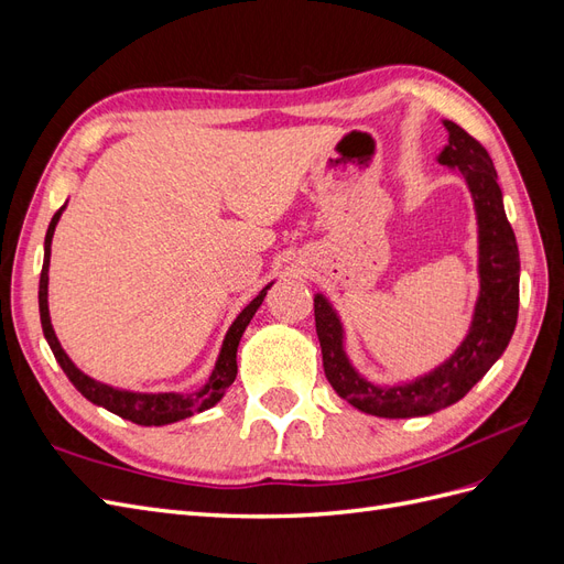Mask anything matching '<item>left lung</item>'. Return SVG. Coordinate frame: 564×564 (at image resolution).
Returning a JSON list of instances; mask_svg holds the SVG:
<instances>
[{
  "mask_svg": "<svg viewBox=\"0 0 564 564\" xmlns=\"http://www.w3.org/2000/svg\"><path fill=\"white\" fill-rule=\"evenodd\" d=\"M449 141L437 164L464 178L477 220V280L480 292L473 305L470 327L456 350L431 371L398 383H373L357 371L346 352V327L332 301L315 294V329L327 381L355 409L381 419H414L458 402L499 360L518 324L520 251L503 209L487 150L458 124L442 119Z\"/></svg>",
  "mask_w": 564,
  "mask_h": 564,
  "instance_id": "obj_1",
  "label": "left lung"
}]
</instances>
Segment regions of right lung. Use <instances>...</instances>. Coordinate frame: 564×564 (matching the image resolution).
I'll use <instances>...</instances> for the list:
<instances>
[{"label": "right lung", "instance_id": "add662e5", "mask_svg": "<svg viewBox=\"0 0 564 564\" xmlns=\"http://www.w3.org/2000/svg\"><path fill=\"white\" fill-rule=\"evenodd\" d=\"M65 207H67V202L54 214V218H51V224H48V230L44 237V265H42V275H40L42 332H44V338H46L51 352H54V357H56V362L65 371V377L70 379V383L82 392V395L89 402H94L96 406H104V409H108V412L122 416L131 423H139V425L176 423V421H183L193 414L207 412V409L218 404L220 400H224L226 390L230 388V383L237 377V346H240V338H242L245 329L249 327V322L256 315V311L261 308L268 289L275 282H268L259 292V296H256L249 305H245V311L235 317V322L230 324V329L224 338V346H220V350H218L212 377L202 388H197L193 392H133V390L100 383V381L91 379L89 373H84L70 360V357H67V352L63 350L61 340L54 332V324H51V315H48L51 240H54V232H56V226H58Z\"/></svg>", "mask_w": 564, "mask_h": 564}]
</instances>
